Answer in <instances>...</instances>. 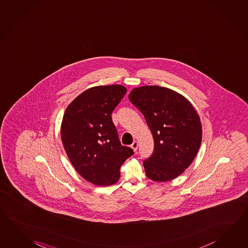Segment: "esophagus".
Returning <instances> with one entry per match:
<instances>
[{
    "instance_id": "obj_1",
    "label": "esophagus",
    "mask_w": 248,
    "mask_h": 248,
    "mask_svg": "<svg viewBox=\"0 0 248 248\" xmlns=\"http://www.w3.org/2000/svg\"><path fill=\"white\" fill-rule=\"evenodd\" d=\"M131 148L136 152V151L138 150V148H139V142H138V141H134L133 144H131Z\"/></svg>"
}]
</instances>
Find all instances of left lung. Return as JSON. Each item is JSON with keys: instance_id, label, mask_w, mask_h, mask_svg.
Masks as SVG:
<instances>
[{"instance_id": "8db88e82", "label": "left lung", "mask_w": 248, "mask_h": 248, "mask_svg": "<svg viewBox=\"0 0 248 248\" xmlns=\"http://www.w3.org/2000/svg\"><path fill=\"white\" fill-rule=\"evenodd\" d=\"M128 98L143 113L155 140L144 161L146 176L155 182L179 177L194 161L202 142L200 117L190 102L167 87H136Z\"/></svg>"}]
</instances>
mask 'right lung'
Segmentation results:
<instances>
[{"mask_svg": "<svg viewBox=\"0 0 248 248\" xmlns=\"http://www.w3.org/2000/svg\"><path fill=\"white\" fill-rule=\"evenodd\" d=\"M127 93L121 85L88 88L65 110L61 126L64 149L83 179L96 186L116 183L121 165L134 154L121 144L111 113Z\"/></svg>", "mask_w": 248, "mask_h": 248, "instance_id": "right-lung-1", "label": "right lung"}]
</instances>
